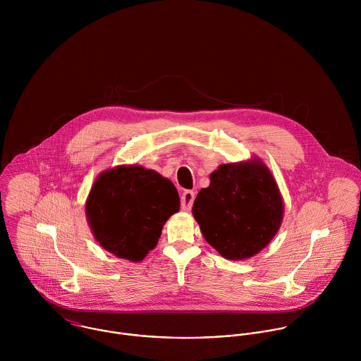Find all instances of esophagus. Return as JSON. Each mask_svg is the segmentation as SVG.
<instances>
[{"label":"esophagus","instance_id":"esophagus-1","mask_svg":"<svg viewBox=\"0 0 361 361\" xmlns=\"http://www.w3.org/2000/svg\"><path fill=\"white\" fill-rule=\"evenodd\" d=\"M195 192L192 190H186L182 197H180V206L185 209V211H189L192 206H193V202H195Z\"/></svg>","mask_w":361,"mask_h":361}]
</instances>
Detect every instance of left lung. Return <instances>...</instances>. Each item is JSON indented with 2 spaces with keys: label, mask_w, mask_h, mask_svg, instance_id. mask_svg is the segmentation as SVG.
Segmentation results:
<instances>
[{
  "label": "left lung",
  "mask_w": 361,
  "mask_h": 361,
  "mask_svg": "<svg viewBox=\"0 0 361 361\" xmlns=\"http://www.w3.org/2000/svg\"><path fill=\"white\" fill-rule=\"evenodd\" d=\"M207 242L228 259L261 252L276 235L283 202L278 185L259 158L222 164L209 175L192 208Z\"/></svg>",
  "instance_id": "obj_1"
}]
</instances>
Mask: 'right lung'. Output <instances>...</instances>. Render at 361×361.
<instances>
[{"label":"right lung","mask_w":361,"mask_h":361,"mask_svg":"<svg viewBox=\"0 0 361 361\" xmlns=\"http://www.w3.org/2000/svg\"><path fill=\"white\" fill-rule=\"evenodd\" d=\"M179 203L169 179L139 165H119L96 179L86 216L102 247L137 262L157 246L164 224L179 211Z\"/></svg>","instance_id":"1"}]
</instances>
